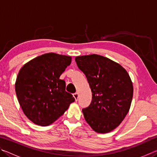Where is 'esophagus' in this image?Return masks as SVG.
<instances>
[{
    "mask_svg": "<svg viewBox=\"0 0 157 157\" xmlns=\"http://www.w3.org/2000/svg\"><path fill=\"white\" fill-rule=\"evenodd\" d=\"M73 97L75 98V100L77 101L78 100V97H79V94L78 92L77 93H75V94H73Z\"/></svg>",
    "mask_w": 157,
    "mask_h": 157,
    "instance_id": "1",
    "label": "esophagus"
}]
</instances>
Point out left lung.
<instances>
[{
  "instance_id": "8db88e82",
  "label": "left lung",
  "mask_w": 157,
  "mask_h": 157,
  "mask_svg": "<svg viewBox=\"0 0 157 157\" xmlns=\"http://www.w3.org/2000/svg\"><path fill=\"white\" fill-rule=\"evenodd\" d=\"M92 92V100L82 109L84 118L98 133L112 131L128 113L133 85L125 69L109 58L98 55L75 57Z\"/></svg>"
}]
</instances>
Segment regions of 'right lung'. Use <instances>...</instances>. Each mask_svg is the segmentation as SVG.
<instances>
[{
  "instance_id": "1",
  "label": "right lung",
  "mask_w": 157,
  "mask_h": 157,
  "mask_svg": "<svg viewBox=\"0 0 157 157\" xmlns=\"http://www.w3.org/2000/svg\"><path fill=\"white\" fill-rule=\"evenodd\" d=\"M71 63V57L51 52L34 58L21 68L16 94L23 113L34 123L48 125L75 101L66 91L65 81L59 79Z\"/></svg>"
}]
</instances>
